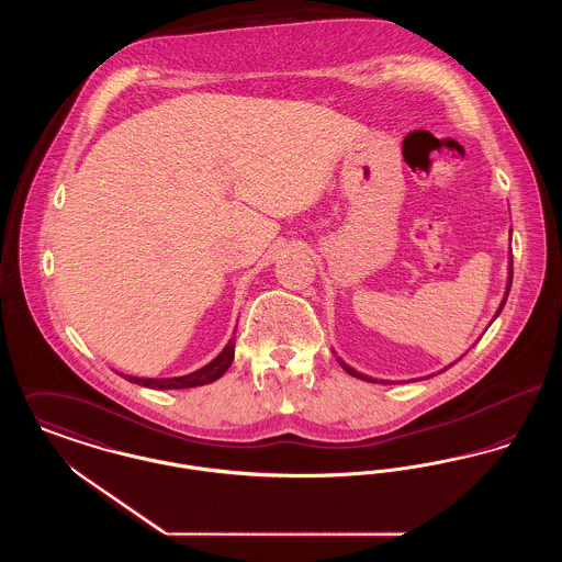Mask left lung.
I'll list each match as a JSON object with an SVG mask.
<instances>
[{"label": "left lung", "instance_id": "left-lung-1", "mask_svg": "<svg viewBox=\"0 0 562 562\" xmlns=\"http://www.w3.org/2000/svg\"><path fill=\"white\" fill-rule=\"evenodd\" d=\"M509 286H512V269H509V282H508V291H506V299H508ZM506 299H504V301H502V307H499V312H502V310H504V305H506ZM499 312H497V316H499ZM339 364H341V367H344V371H346V373L351 374V376H358V379H364V381H373V379H371V376H364V374L356 373V371H353V369H351V367H348V364H346V362H339Z\"/></svg>", "mask_w": 562, "mask_h": 562}]
</instances>
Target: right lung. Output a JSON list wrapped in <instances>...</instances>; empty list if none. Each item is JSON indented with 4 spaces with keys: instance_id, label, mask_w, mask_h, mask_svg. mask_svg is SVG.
I'll return each mask as SVG.
<instances>
[{
    "instance_id": "1",
    "label": "right lung",
    "mask_w": 562,
    "mask_h": 562,
    "mask_svg": "<svg viewBox=\"0 0 562 562\" xmlns=\"http://www.w3.org/2000/svg\"><path fill=\"white\" fill-rule=\"evenodd\" d=\"M234 341H229L225 349L214 358L211 364H206L204 369L195 371V373L186 374V376H175V379H136V376H126L131 383H138L145 387H156V390H186V387H198V385H206L213 383L221 374L225 373L232 362H234Z\"/></svg>"
}]
</instances>
